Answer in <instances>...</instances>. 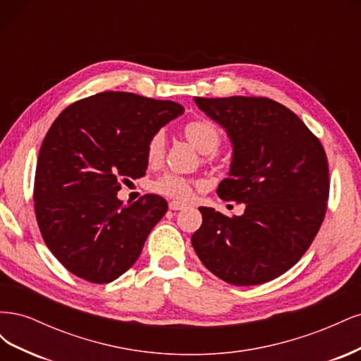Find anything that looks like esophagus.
Instances as JSON below:
<instances>
[{
	"instance_id": "obj_1",
	"label": "esophagus",
	"mask_w": 361,
	"mask_h": 361,
	"mask_svg": "<svg viewBox=\"0 0 361 361\" xmlns=\"http://www.w3.org/2000/svg\"><path fill=\"white\" fill-rule=\"evenodd\" d=\"M169 207L171 211H180V209H183V207H187V204L180 203V202H170Z\"/></svg>"
}]
</instances>
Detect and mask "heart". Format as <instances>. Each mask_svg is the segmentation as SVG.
Instances as JSON below:
<instances>
[{
    "label": "heart",
    "mask_w": 361,
    "mask_h": 361,
    "mask_svg": "<svg viewBox=\"0 0 361 361\" xmlns=\"http://www.w3.org/2000/svg\"><path fill=\"white\" fill-rule=\"evenodd\" d=\"M183 134L203 154H209V159L212 158L214 152H216L221 145V133L207 118L190 120L183 126ZM164 154H166V134L162 130H157L147 141L146 159L149 164H158ZM195 185H197V182L194 179L182 176V174L164 173L162 176L152 182L150 187L161 195L185 202L191 199Z\"/></svg>",
    "instance_id": "1"
}]
</instances>
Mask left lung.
<instances>
[{
    "mask_svg": "<svg viewBox=\"0 0 361 361\" xmlns=\"http://www.w3.org/2000/svg\"><path fill=\"white\" fill-rule=\"evenodd\" d=\"M233 143L231 176L218 197L245 203L241 216L199 207L191 238L212 274L236 286L285 274L318 235L330 195L329 159L319 138L289 108L268 97H195Z\"/></svg>",
    "mask_w": 361,
    "mask_h": 361,
    "instance_id": "1",
    "label": "left lung"
}]
</instances>
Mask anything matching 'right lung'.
Returning <instances> with one entry per match:
<instances>
[{
	"label": "right lung",
	"instance_id": "1",
	"mask_svg": "<svg viewBox=\"0 0 361 361\" xmlns=\"http://www.w3.org/2000/svg\"><path fill=\"white\" fill-rule=\"evenodd\" d=\"M182 113L173 101L102 92L54 120L40 146L32 200L43 241L73 276L104 285L135 264L169 206L157 194L122 204L117 191L145 176L149 138Z\"/></svg>",
	"mask_w": 361,
	"mask_h": 361
}]
</instances>
